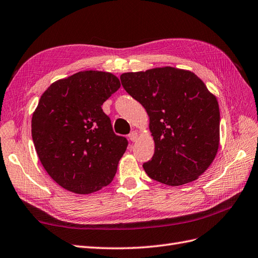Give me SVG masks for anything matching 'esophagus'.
Masks as SVG:
<instances>
[{"label": "esophagus", "instance_id": "obj_1", "mask_svg": "<svg viewBox=\"0 0 258 258\" xmlns=\"http://www.w3.org/2000/svg\"><path fill=\"white\" fill-rule=\"evenodd\" d=\"M128 139L131 142H137V139H138L137 132H132V133L128 135Z\"/></svg>", "mask_w": 258, "mask_h": 258}]
</instances>
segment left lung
<instances>
[{
  "mask_svg": "<svg viewBox=\"0 0 258 258\" xmlns=\"http://www.w3.org/2000/svg\"><path fill=\"white\" fill-rule=\"evenodd\" d=\"M121 83L149 116L154 154L143 164L150 178L181 186L199 178L219 147V107L203 81L174 67L126 72Z\"/></svg>",
  "mask_w": 258,
  "mask_h": 258,
  "instance_id": "obj_1",
  "label": "left lung"
}]
</instances>
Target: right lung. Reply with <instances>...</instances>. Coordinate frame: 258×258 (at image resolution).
I'll return each instance as SVG.
<instances>
[{
    "label": "right lung",
    "instance_id": "obj_1",
    "mask_svg": "<svg viewBox=\"0 0 258 258\" xmlns=\"http://www.w3.org/2000/svg\"><path fill=\"white\" fill-rule=\"evenodd\" d=\"M120 86L112 73L86 70L42 94L32 139L43 167L66 190L90 195L112 181L127 141L113 133L101 106Z\"/></svg>",
    "mask_w": 258,
    "mask_h": 258
}]
</instances>
